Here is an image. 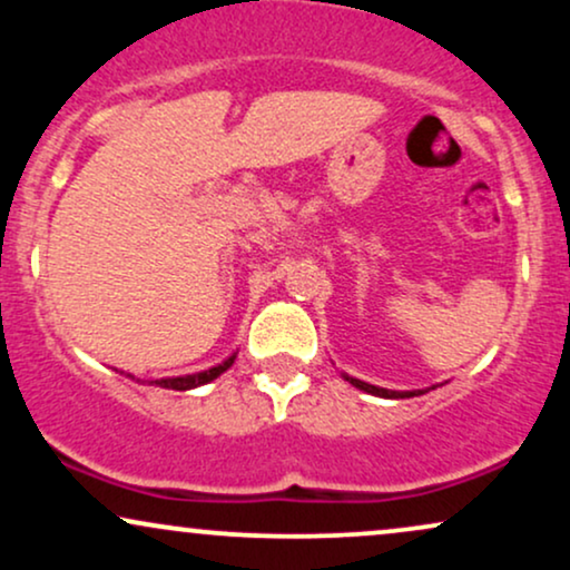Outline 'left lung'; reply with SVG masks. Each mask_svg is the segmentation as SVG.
<instances>
[{
  "label": "left lung",
  "mask_w": 570,
  "mask_h": 570,
  "mask_svg": "<svg viewBox=\"0 0 570 570\" xmlns=\"http://www.w3.org/2000/svg\"><path fill=\"white\" fill-rule=\"evenodd\" d=\"M343 377L351 385H356L358 391H367V394H375V396H383V399H410V396L426 394V391H389V389H377V385H370L364 381H356V377H348V375H343Z\"/></svg>",
  "instance_id": "1"
}]
</instances>
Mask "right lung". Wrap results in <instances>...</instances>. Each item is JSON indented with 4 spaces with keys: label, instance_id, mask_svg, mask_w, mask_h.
I'll return each instance as SVG.
<instances>
[{
    "label": "right lung",
    "instance_id": "obj_1",
    "mask_svg": "<svg viewBox=\"0 0 570 570\" xmlns=\"http://www.w3.org/2000/svg\"><path fill=\"white\" fill-rule=\"evenodd\" d=\"M235 362V353L230 358H225V362L217 364V367L212 370H203V372H195V375H185V377H163V381H153V385H160V389H174V391H189V389H198V385H206L212 383L214 377H219L222 372L230 370Z\"/></svg>",
    "mask_w": 570,
    "mask_h": 570
}]
</instances>
